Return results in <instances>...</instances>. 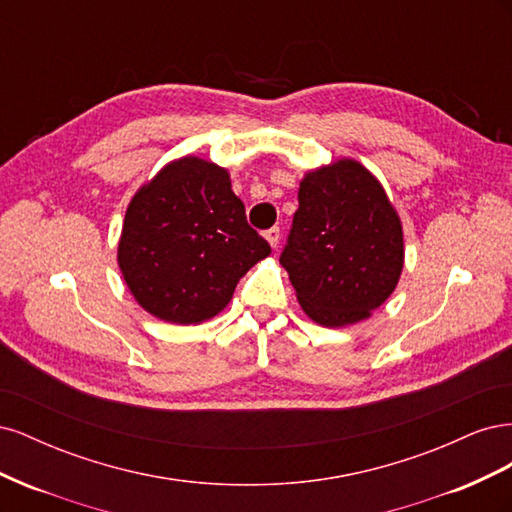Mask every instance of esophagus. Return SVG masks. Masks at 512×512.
<instances>
[{
  "instance_id": "34e87169",
  "label": "esophagus",
  "mask_w": 512,
  "mask_h": 512,
  "mask_svg": "<svg viewBox=\"0 0 512 512\" xmlns=\"http://www.w3.org/2000/svg\"><path fill=\"white\" fill-rule=\"evenodd\" d=\"M265 239L269 241V245L275 250L277 243H280V228H269V230L265 232Z\"/></svg>"
}]
</instances>
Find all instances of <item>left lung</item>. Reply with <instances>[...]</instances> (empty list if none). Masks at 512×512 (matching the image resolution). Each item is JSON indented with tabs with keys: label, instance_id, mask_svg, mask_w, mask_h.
<instances>
[{
	"label": "left lung",
	"instance_id": "obj_1",
	"mask_svg": "<svg viewBox=\"0 0 512 512\" xmlns=\"http://www.w3.org/2000/svg\"><path fill=\"white\" fill-rule=\"evenodd\" d=\"M280 262L320 327L367 320L404 271V228L382 183L350 158L307 170Z\"/></svg>",
	"mask_w": 512,
	"mask_h": 512
}]
</instances>
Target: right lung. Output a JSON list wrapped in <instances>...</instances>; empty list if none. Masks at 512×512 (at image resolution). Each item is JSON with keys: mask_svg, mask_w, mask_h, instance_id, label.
Masks as SVG:
<instances>
[{"mask_svg": "<svg viewBox=\"0 0 512 512\" xmlns=\"http://www.w3.org/2000/svg\"><path fill=\"white\" fill-rule=\"evenodd\" d=\"M269 254L247 226L228 170L196 156L168 162L138 188L117 245L136 303L173 324L218 316L241 277Z\"/></svg>", "mask_w": 512, "mask_h": 512, "instance_id": "add662e5", "label": "right lung"}]
</instances>
